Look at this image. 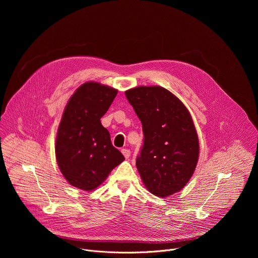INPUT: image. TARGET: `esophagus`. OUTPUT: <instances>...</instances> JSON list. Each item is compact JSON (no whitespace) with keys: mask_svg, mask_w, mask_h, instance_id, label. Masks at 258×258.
I'll use <instances>...</instances> for the list:
<instances>
[{"mask_svg":"<svg viewBox=\"0 0 258 258\" xmlns=\"http://www.w3.org/2000/svg\"><path fill=\"white\" fill-rule=\"evenodd\" d=\"M121 153L123 154V156H124L126 159L130 158V156H131V151L127 150V149H122V150H121Z\"/></svg>","mask_w":258,"mask_h":258,"instance_id":"34e87169","label":"esophagus"}]
</instances>
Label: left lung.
Masks as SVG:
<instances>
[{
    "mask_svg": "<svg viewBox=\"0 0 258 258\" xmlns=\"http://www.w3.org/2000/svg\"><path fill=\"white\" fill-rule=\"evenodd\" d=\"M125 96L143 126L144 144L136 165L144 185L161 198L180 191L199 157L198 136L188 109L162 87H138Z\"/></svg>",
    "mask_w": 258,
    "mask_h": 258,
    "instance_id": "8db88e82",
    "label": "left lung"
}]
</instances>
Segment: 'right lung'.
I'll use <instances>...</instances> for the list:
<instances>
[{
	"mask_svg": "<svg viewBox=\"0 0 258 258\" xmlns=\"http://www.w3.org/2000/svg\"><path fill=\"white\" fill-rule=\"evenodd\" d=\"M116 95L113 88L89 82L76 91L65 107L55 152L62 174L73 187L95 190L124 160L100 120Z\"/></svg>",
	"mask_w": 258,
	"mask_h": 258,
	"instance_id": "1",
	"label": "right lung"
}]
</instances>
